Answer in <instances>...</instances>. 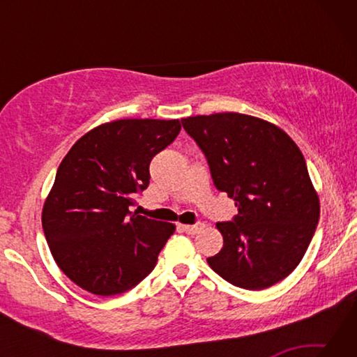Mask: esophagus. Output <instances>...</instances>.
<instances>
[{
  "label": "esophagus",
  "mask_w": 357,
  "mask_h": 357,
  "mask_svg": "<svg viewBox=\"0 0 357 357\" xmlns=\"http://www.w3.org/2000/svg\"><path fill=\"white\" fill-rule=\"evenodd\" d=\"M203 223H193V225H179V228L185 231L187 234H195L198 229H202Z\"/></svg>",
  "instance_id": "1"
}]
</instances>
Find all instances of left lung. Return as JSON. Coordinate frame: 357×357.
<instances>
[{"label": "left lung", "instance_id": "obj_1", "mask_svg": "<svg viewBox=\"0 0 357 357\" xmlns=\"http://www.w3.org/2000/svg\"><path fill=\"white\" fill-rule=\"evenodd\" d=\"M206 157L217 190L238 214L219 222L222 250L208 258L234 287L264 289L301 263L319 220V200L305 159L277 126L249 114L215 113L183 119Z\"/></svg>", "mask_w": 357, "mask_h": 357}]
</instances>
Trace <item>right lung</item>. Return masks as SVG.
Returning <instances> with one entry per match:
<instances>
[{
	"label": "right lung",
	"mask_w": 357,
	"mask_h": 357,
	"mask_svg": "<svg viewBox=\"0 0 357 357\" xmlns=\"http://www.w3.org/2000/svg\"><path fill=\"white\" fill-rule=\"evenodd\" d=\"M179 130V119H118L89 130L66 154L42 228L75 285L98 296L121 294L154 269L174 225L130 213V206L149 184L153 157Z\"/></svg>",
	"instance_id": "right-lung-1"
}]
</instances>
